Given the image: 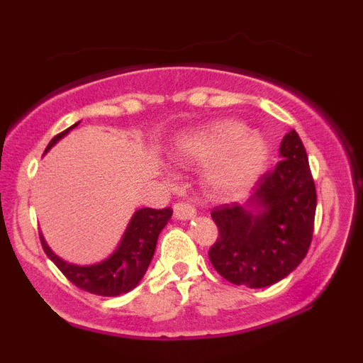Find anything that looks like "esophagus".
<instances>
[{
  "mask_svg": "<svg viewBox=\"0 0 363 363\" xmlns=\"http://www.w3.org/2000/svg\"><path fill=\"white\" fill-rule=\"evenodd\" d=\"M174 215H176V218L179 220H189L196 215V208L191 205V203L179 201L174 205Z\"/></svg>",
  "mask_w": 363,
  "mask_h": 363,
  "instance_id": "34e87169",
  "label": "esophagus"
}]
</instances>
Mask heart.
<instances>
[{
  "label": "heart",
  "instance_id": "b5f03b06",
  "mask_svg": "<svg viewBox=\"0 0 363 363\" xmlns=\"http://www.w3.org/2000/svg\"><path fill=\"white\" fill-rule=\"evenodd\" d=\"M264 140L237 121H222L205 131L194 133L179 141V160L208 164L219 158L210 170L211 186L218 191H235L251 184L266 160Z\"/></svg>",
  "mask_w": 363,
  "mask_h": 363
}]
</instances>
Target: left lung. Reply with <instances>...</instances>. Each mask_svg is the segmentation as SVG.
Masks as SVG:
<instances>
[{"instance_id": "left-lung-1", "label": "left lung", "mask_w": 363, "mask_h": 363, "mask_svg": "<svg viewBox=\"0 0 363 363\" xmlns=\"http://www.w3.org/2000/svg\"><path fill=\"white\" fill-rule=\"evenodd\" d=\"M280 155L281 160L257 179L247 206L230 203L211 210L218 237L208 256L234 285H273L294 272L309 251L318 194L295 129L281 140Z\"/></svg>"}]
</instances>
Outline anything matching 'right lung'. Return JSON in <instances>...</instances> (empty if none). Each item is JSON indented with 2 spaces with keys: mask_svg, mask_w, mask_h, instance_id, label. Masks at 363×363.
I'll return each instance as SVG.
<instances>
[{
  "mask_svg": "<svg viewBox=\"0 0 363 363\" xmlns=\"http://www.w3.org/2000/svg\"><path fill=\"white\" fill-rule=\"evenodd\" d=\"M77 124H73L72 128L65 129L60 135L54 136L49 141L45 152L54 143H57ZM170 216H172L170 208H162V210L141 208V210L133 215L131 222H129L126 232L123 235V240L119 242L116 252L112 254L109 259L99 262V264H69V262L62 261L61 257H57L49 249L43 235H40V244H43L44 252L48 254L49 259L78 289L95 295H102V297H118V295L126 294V291L135 289L141 278L145 277L150 261L153 257V252H155L158 234L167 225Z\"/></svg>",
  "mask_w": 363,
  "mask_h": 363,
  "instance_id": "obj_1",
  "label": "right lung"
}]
</instances>
